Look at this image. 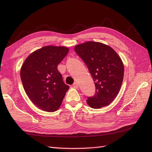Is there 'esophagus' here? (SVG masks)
Instances as JSON below:
<instances>
[{"mask_svg": "<svg viewBox=\"0 0 152 152\" xmlns=\"http://www.w3.org/2000/svg\"><path fill=\"white\" fill-rule=\"evenodd\" d=\"M72 86L74 87V88H78V83L77 82H75V83H74V84L72 85Z\"/></svg>", "mask_w": 152, "mask_h": 152, "instance_id": "1", "label": "esophagus"}]
</instances>
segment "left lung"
Segmentation results:
<instances>
[{
	"label": "left lung",
	"mask_w": 152,
	"mask_h": 152,
	"mask_svg": "<svg viewBox=\"0 0 152 152\" xmlns=\"http://www.w3.org/2000/svg\"><path fill=\"white\" fill-rule=\"evenodd\" d=\"M74 50L84 61L95 83V94L88 97V104L95 109L108 106L118 95L123 82L121 58L111 47L96 42L78 44Z\"/></svg>",
	"instance_id": "obj_1"
}]
</instances>
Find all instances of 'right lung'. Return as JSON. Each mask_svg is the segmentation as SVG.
Returning <instances> with one entry per match:
<instances>
[{
	"instance_id": "1",
	"label": "right lung",
	"mask_w": 152,
	"mask_h": 152,
	"mask_svg": "<svg viewBox=\"0 0 152 152\" xmlns=\"http://www.w3.org/2000/svg\"><path fill=\"white\" fill-rule=\"evenodd\" d=\"M69 51L63 46H45L30 54L21 66L20 76L25 93L44 111L59 109L69 89L57 70Z\"/></svg>"
}]
</instances>
